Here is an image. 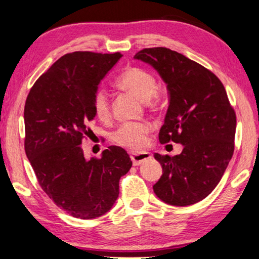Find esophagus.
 Masks as SVG:
<instances>
[{
	"label": "esophagus",
	"mask_w": 259,
	"mask_h": 259,
	"mask_svg": "<svg viewBox=\"0 0 259 259\" xmlns=\"http://www.w3.org/2000/svg\"><path fill=\"white\" fill-rule=\"evenodd\" d=\"M151 158L152 155L148 152H133V153H131V159H132L134 166H139L144 161L150 160Z\"/></svg>",
	"instance_id": "esophagus-1"
}]
</instances>
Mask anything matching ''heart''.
Wrapping results in <instances>:
<instances>
[{"mask_svg":"<svg viewBox=\"0 0 259 259\" xmlns=\"http://www.w3.org/2000/svg\"><path fill=\"white\" fill-rule=\"evenodd\" d=\"M115 84L120 90L131 92L143 101L153 100L158 90V82L148 70L136 66H128L116 77ZM93 108L100 120L111 116V104L105 91L99 90L94 95ZM152 127L148 122H125L113 133V140L120 146L130 150H141L147 143Z\"/></svg>","mask_w":259,"mask_h":259,"instance_id":"heart-1","label":"heart"}]
</instances>
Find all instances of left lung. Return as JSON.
<instances>
[{
    "mask_svg": "<svg viewBox=\"0 0 259 259\" xmlns=\"http://www.w3.org/2000/svg\"><path fill=\"white\" fill-rule=\"evenodd\" d=\"M134 58L153 67L167 84L169 105L159 141L184 146L175 157L154 153L162 167L154 193L175 206L196 204L214 190L231 160L235 109L222 81L180 53L165 47L145 48Z\"/></svg>",
    "mask_w": 259,
    "mask_h": 259,
    "instance_id": "left-lung-1",
    "label": "left lung"
}]
</instances>
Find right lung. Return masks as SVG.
Masks as SVG:
<instances>
[{
	"label": "right lung",
	"instance_id": "obj_1",
	"mask_svg": "<svg viewBox=\"0 0 259 259\" xmlns=\"http://www.w3.org/2000/svg\"><path fill=\"white\" fill-rule=\"evenodd\" d=\"M120 53L63 55L30 88L24 105V151L46 194L67 213L93 219L111 210L119 180L132 167L123 148L84 159L82 139L94 119V95Z\"/></svg>",
	"mask_w": 259,
	"mask_h": 259
}]
</instances>
